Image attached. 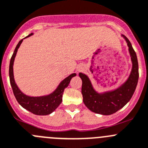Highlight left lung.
Returning a JSON list of instances; mask_svg holds the SVG:
<instances>
[{
  "label": "left lung",
  "mask_w": 148,
  "mask_h": 148,
  "mask_svg": "<svg viewBox=\"0 0 148 148\" xmlns=\"http://www.w3.org/2000/svg\"><path fill=\"white\" fill-rule=\"evenodd\" d=\"M122 36L125 38L127 42L132 60L133 69L128 79L122 87L111 92L99 94L94 90L88 77L82 73L79 74L82 81V94L83 102L92 112L102 115L114 114L130 101L136 90L139 79V65L136 54L130 40L125 36Z\"/></svg>",
  "instance_id": "1"
}]
</instances>
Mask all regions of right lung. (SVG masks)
<instances>
[{"mask_svg": "<svg viewBox=\"0 0 148 148\" xmlns=\"http://www.w3.org/2000/svg\"><path fill=\"white\" fill-rule=\"evenodd\" d=\"M32 34V33L28 35L26 38L31 36ZM22 41L23 40H20L16 46L14 53L10 60V63H9V80L12 88L13 93L18 103L23 108H24L25 109L36 115H49L52 113L62 102V94H63L64 89L68 87L71 78L76 76V74H71L66 77V79H63L59 85L58 88L54 90V92H53L50 95L40 97H31L25 95L19 90L16 85L14 79V75H13V63H14V58H15L16 53L18 51V49L21 46Z\"/></svg>", "mask_w": 148, "mask_h": 148, "instance_id": "add662e5", "label": "right lung"}]
</instances>
